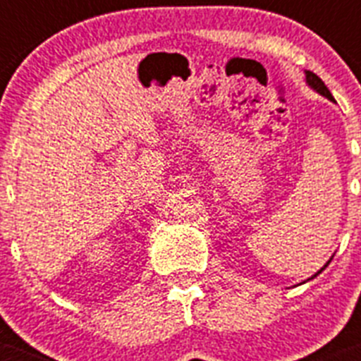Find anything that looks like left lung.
Wrapping results in <instances>:
<instances>
[{"instance_id": "8db88e82", "label": "left lung", "mask_w": 361, "mask_h": 361, "mask_svg": "<svg viewBox=\"0 0 361 361\" xmlns=\"http://www.w3.org/2000/svg\"><path fill=\"white\" fill-rule=\"evenodd\" d=\"M305 82H307V85L311 86L312 90L317 92V94L324 95V97H325V99H329V101H334V97H333V94H331V92H329V88H327V86H325V82L322 81L320 78H318L317 73H312L311 70H305ZM329 262H331V258H329ZM329 262L325 264V266L322 267V269L318 271V273H314V275H312L311 279H307V280H312V279H314V276H318V275H320L322 271H324L325 267L329 266Z\"/></svg>"}]
</instances>
